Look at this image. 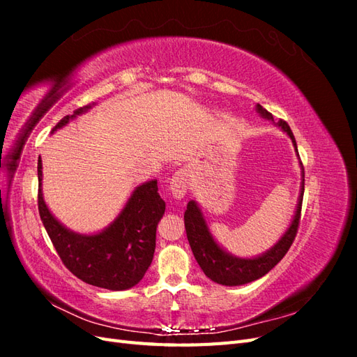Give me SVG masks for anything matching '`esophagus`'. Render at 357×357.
I'll return each mask as SVG.
<instances>
[{
    "label": "esophagus",
    "mask_w": 357,
    "mask_h": 357,
    "mask_svg": "<svg viewBox=\"0 0 357 357\" xmlns=\"http://www.w3.org/2000/svg\"><path fill=\"white\" fill-rule=\"evenodd\" d=\"M188 188H189V172H188V169L181 168L176 172L174 176H172V178L169 181V192L174 198L181 199L186 195Z\"/></svg>",
    "instance_id": "34e87169"
}]
</instances>
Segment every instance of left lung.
Masks as SVG:
<instances>
[{
  "label": "left lung",
  "instance_id": "8db88e82",
  "mask_svg": "<svg viewBox=\"0 0 357 357\" xmlns=\"http://www.w3.org/2000/svg\"><path fill=\"white\" fill-rule=\"evenodd\" d=\"M256 109L264 117H268L271 119V121H274L273 114L266 112L261 104H257ZM277 125L291 138L294 146L296 147V139L287 122L283 121V119H280ZM304 185H305V178H302V189H301L296 214L287 232L282 236V240H280L271 250L255 259H240L223 252L218 245V243L213 240V236L208 232L207 225H205V220L202 218V213L198 205L195 204V201H189L188 210L185 211V228H186L188 241L190 244L193 256H195L197 262L201 266L204 274L208 278H211L214 283H219L223 286H240V284L255 282V280L261 278L262 275L271 271V269L284 257V255L289 252L290 245L295 241V236L298 234L299 222H301Z\"/></svg>",
  "mask_w": 357,
  "mask_h": 357
}]
</instances>
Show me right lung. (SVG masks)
<instances>
[{"instance_id":"add662e5","label":"right lung","mask_w":357,"mask_h":357,"mask_svg":"<svg viewBox=\"0 0 357 357\" xmlns=\"http://www.w3.org/2000/svg\"><path fill=\"white\" fill-rule=\"evenodd\" d=\"M91 105L66 116L52 129L67 125L71 117ZM38 213L62 264L82 282L110 290H125L142 280L153 261L156 226L165 211V201L158 192V181L138 186L119 218L96 235L74 234L53 218L43 201L41 159L38 158Z\"/></svg>"}]
</instances>
